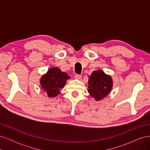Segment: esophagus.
Here are the masks:
<instances>
[{
	"label": "esophagus",
	"instance_id": "1",
	"mask_svg": "<svg viewBox=\"0 0 150 150\" xmlns=\"http://www.w3.org/2000/svg\"><path fill=\"white\" fill-rule=\"evenodd\" d=\"M74 77H75L76 79H81V75L78 74H76L74 75Z\"/></svg>",
	"mask_w": 150,
	"mask_h": 150
}]
</instances>
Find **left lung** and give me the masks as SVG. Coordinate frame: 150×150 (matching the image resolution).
Here are the masks:
<instances>
[{"label": "left lung", "mask_w": 150, "mask_h": 150, "mask_svg": "<svg viewBox=\"0 0 150 150\" xmlns=\"http://www.w3.org/2000/svg\"><path fill=\"white\" fill-rule=\"evenodd\" d=\"M112 79L101 70L95 71L89 76L88 92L96 100H101L110 92L112 88Z\"/></svg>", "instance_id": "1"}]
</instances>
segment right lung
<instances>
[{
	"label": "right lung",
	"mask_w": 150,
	"mask_h": 150,
	"mask_svg": "<svg viewBox=\"0 0 150 150\" xmlns=\"http://www.w3.org/2000/svg\"><path fill=\"white\" fill-rule=\"evenodd\" d=\"M70 78L66 72H62L57 67H52L47 73L42 76L40 84L49 98L55 97L64 87L67 79Z\"/></svg>",
	"instance_id": "obj_1"
}]
</instances>
